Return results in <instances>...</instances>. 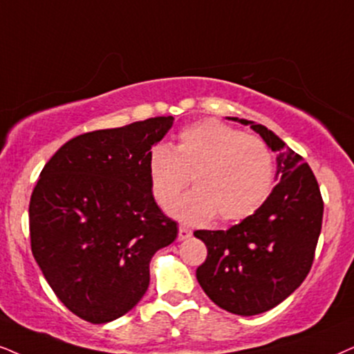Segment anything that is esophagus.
Masks as SVG:
<instances>
[{"mask_svg":"<svg viewBox=\"0 0 354 354\" xmlns=\"http://www.w3.org/2000/svg\"><path fill=\"white\" fill-rule=\"evenodd\" d=\"M191 235L192 232L187 229V227H180V230H178V239L180 240H187Z\"/></svg>","mask_w":354,"mask_h":354,"instance_id":"34e87169","label":"esophagus"}]
</instances>
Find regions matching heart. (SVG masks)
I'll return each mask as SVG.
<instances>
[{
	"instance_id": "obj_1",
	"label": "heart",
	"mask_w": 354,
	"mask_h": 354,
	"mask_svg": "<svg viewBox=\"0 0 354 354\" xmlns=\"http://www.w3.org/2000/svg\"><path fill=\"white\" fill-rule=\"evenodd\" d=\"M272 168L265 142L216 119L187 125L173 149L155 144L147 156L151 194L162 207L181 194L192 176L196 189L171 209L187 223L214 216L221 222H240L253 216L270 196Z\"/></svg>"
}]
</instances>
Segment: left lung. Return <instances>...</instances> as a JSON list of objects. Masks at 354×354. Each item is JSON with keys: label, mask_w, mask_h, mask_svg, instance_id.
<instances>
[{"label": "left lung", "mask_w": 354, "mask_h": 354, "mask_svg": "<svg viewBox=\"0 0 354 354\" xmlns=\"http://www.w3.org/2000/svg\"><path fill=\"white\" fill-rule=\"evenodd\" d=\"M250 125L277 153L271 194L253 216L229 230H196L207 258L196 277L210 301L235 315H258L288 299L310 271L324 217L314 173L302 156L253 120Z\"/></svg>", "instance_id": "obj_1"}]
</instances>
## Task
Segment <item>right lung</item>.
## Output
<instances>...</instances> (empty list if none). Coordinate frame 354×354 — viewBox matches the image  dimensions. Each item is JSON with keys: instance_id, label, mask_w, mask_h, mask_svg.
<instances>
[{"instance_id": "1", "label": "right lung", "mask_w": 354, "mask_h": 354, "mask_svg": "<svg viewBox=\"0 0 354 354\" xmlns=\"http://www.w3.org/2000/svg\"><path fill=\"white\" fill-rule=\"evenodd\" d=\"M173 115L83 133L40 171L29 204L30 248L57 297L91 324L137 306L150 259L173 243L176 222L151 194L147 156Z\"/></svg>"}]
</instances>
